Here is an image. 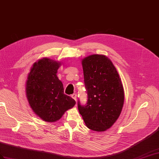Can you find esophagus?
Segmentation results:
<instances>
[{
	"label": "esophagus",
	"instance_id": "esophagus-1",
	"mask_svg": "<svg viewBox=\"0 0 159 159\" xmlns=\"http://www.w3.org/2000/svg\"><path fill=\"white\" fill-rule=\"evenodd\" d=\"M76 94H75V93H74V94H72V95H71V97H72V98H73L76 101Z\"/></svg>",
	"mask_w": 159,
	"mask_h": 159
}]
</instances>
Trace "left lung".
<instances>
[{"label":"left lung","instance_id":"obj_1","mask_svg":"<svg viewBox=\"0 0 159 159\" xmlns=\"http://www.w3.org/2000/svg\"><path fill=\"white\" fill-rule=\"evenodd\" d=\"M81 62L88 101L85 106L79 101V111L88 128L104 132L111 127L121 112L123 84L117 69L106 56L93 54Z\"/></svg>","mask_w":159,"mask_h":159}]
</instances>
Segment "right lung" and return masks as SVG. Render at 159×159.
Returning <instances> with one entry per match:
<instances>
[{
    "instance_id": "add662e5",
    "label": "right lung",
    "mask_w": 159,
    "mask_h": 159,
    "mask_svg": "<svg viewBox=\"0 0 159 159\" xmlns=\"http://www.w3.org/2000/svg\"><path fill=\"white\" fill-rule=\"evenodd\" d=\"M61 62L48 58L35 62L25 83V94L32 110L45 121L59 120L76 101L64 93L62 81L57 76Z\"/></svg>"
}]
</instances>
